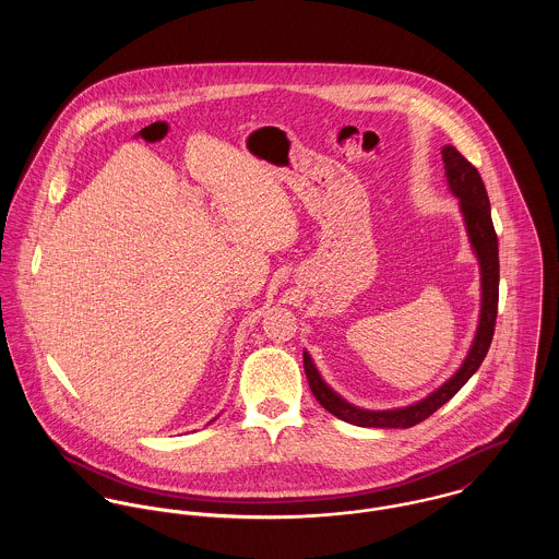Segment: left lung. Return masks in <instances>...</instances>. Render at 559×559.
I'll return each mask as SVG.
<instances>
[{
	"label": "left lung",
	"mask_w": 559,
	"mask_h": 559,
	"mask_svg": "<svg viewBox=\"0 0 559 559\" xmlns=\"http://www.w3.org/2000/svg\"><path fill=\"white\" fill-rule=\"evenodd\" d=\"M443 167L448 187L454 198H459V209L465 222V230L472 242V249L478 258L479 264V319L474 342L467 350L465 361L461 368L435 392H430L426 399L417 400L413 404L399 406V408H361L357 404H350L342 399L335 390H331L324 379L320 377L319 368L314 366V359L308 350H304V368L310 383V390L320 404L335 415L337 419H344L353 426L361 428H411L426 417H430L439 406H443L452 396L461 392V388L476 374L492 340L495 333V320H497V299H499V247L497 235L490 219V202L484 189V182L479 178L478 169L465 159L454 146L441 148Z\"/></svg>",
	"instance_id": "8db88e82"
}]
</instances>
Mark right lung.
<instances>
[{"instance_id": "right-lung-1", "label": "right lung", "mask_w": 559, "mask_h": 559, "mask_svg": "<svg viewBox=\"0 0 559 559\" xmlns=\"http://www.w3.org/2000/svg\"><path fill=\"white\" fill-rule=\"evenodd\" d=\"M213 421H215V419H213Z\"/></svg>"}]
</instances>
